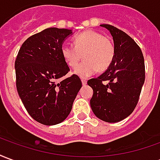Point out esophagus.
<instances>
[{
    "instance_id": "esophagus-1",
    "label": "esophagus",
    "mask_w": 160,
    "mask_h": 160,
    "mask_svg": "<svg viewBox=\"0 0 160 160\" xmlns=\"http://www.w3.org/2000/svg\"><path fill=\"white\" fill-rule=\"evenodd\" d=\"M81 82H82V84H83V85H86L87 82V79H85V78H82V79H81Z\"/></svg>"
}]
</instances>
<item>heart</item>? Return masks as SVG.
I'll list each match as a JSON object with an SVG mask.
<instances>
[{"label":"heart","instance_id":"b5f03b06","mask_svg":"<svg viewBox=\"0 0 160 160\" xmlns=\"http://www.w3.org/2000/svg\"><path fill=\"white\" fill-rule=\"evenodd\" d=\"M74 46L63 44L61 53L68 66L74 68L83 57L84 61L75 69V73L86 77L108 69L115 58L116 48L109 37L92 30H87L73 38Z\"/></svg>","mask_w":160,"mask_h":160}]
</instances>
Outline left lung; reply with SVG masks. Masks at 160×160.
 <instances>
[{
    "instance_id": "1",
    "label": "left lung",
    "mask_w": 160,
    "mask_h": 160,
    "mask_svg": "<svg viewBox=\"0 0 160 160\" xmlns=\"http://www.w3.org/2000/svg\"><path fill=\"white\" fill-rule=\"evenodd\" d=\"M110 31L116 54L110 68L87 84L93 89L90 104L95 116L107 122H118L136 107L145 81L144 56L134 40L111 25H101Z\"/></svg>"
}]
</instances>
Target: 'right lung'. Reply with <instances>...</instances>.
I'll list each match as a JSON object with an SVG mask.
<instances>
[{
    "label": "right lung",
    "mask_w": 160,
    "mask_h": 160,
    "mask_svg": "<svg viewBox=\"0 0 160 160\" xmlns=\"http://www.w3.org/2000/svg\"><path fill=\"white\" fill-rule=\"evenodd\" d=\"M72 30L50 27L23 42L15 60L16 87L32 118L43 125L62 122L69 115L82 87L70 71L61 53L62 42Z\"/></svg>",
    "instance_id": "1"
}]
</instances>
